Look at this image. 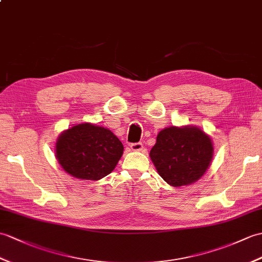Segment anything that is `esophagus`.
Wrapping results in <instances>:
<instances>
[{"label": "esophagus", "instance_id": "obj_1", "mask_svg": "<svg viewBox=\"0 0 262 262\" xmlns=\"http://www.w3.org/2000/svg\"><path fill=\"white\" fill-rule=\"evenodd\" d=\"M144 148V146L142 143H132L130 144V149L134 151H139Z\"/></svg>", "mask_w": 262, "mask_h": 262}]
</instances>
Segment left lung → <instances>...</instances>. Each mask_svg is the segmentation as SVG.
<instances>
[{
  "label": "left lung",
  "instance_id": "8db88e82",
  "mask_svg": "<svg viewBox=\"0 0 262 262\" xmlns=\"http://www.w3.org/2000/svg\"><path fill=\"white\" fill-rule=\"evenodd\" d=\"M150 159L162 179L172 186L188 185L208 169L213 146L196 127H168L160 132Z\"/></svg>",
  "mask_w": 262,
  "mask_h": 262
}]
</instances>
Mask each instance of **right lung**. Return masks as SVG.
I'll return each instance as SVG.
<instances>
[{
  "instance_id": "obj_1",
  "label": "right lung",
  "mask_w": 262,
  "mask_h": 262,
  "mask_svg": "<svg viewBox=\"0 0 262 262\" xmlns=\"http://www.w3.org/2000/svg\"><path fill=\"white\" fill-rule=\"evenodd\" d=\"M124 146L103 127L79 124L60 135L56 156L67 173L97 181L111 174L123 155Z\"/></svg>"
}]
</instances>
